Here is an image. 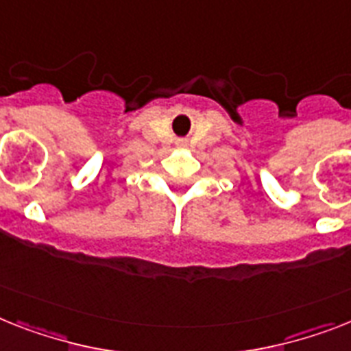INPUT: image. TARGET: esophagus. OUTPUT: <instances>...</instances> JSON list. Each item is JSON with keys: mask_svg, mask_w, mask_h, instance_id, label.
Instances as JSON below:
<instances>
[{"mask_svg": "<svg viewBox=\"0 0 351 351\" xmlns=\"http://www.w3.org/2000/svg\"><path fill=\"white\" fill-rule=\"evenodd\" d=\"M179 145H184V141H181V143H179Z\"/></svg>", "mask_w": 351, "mask_h": 351, "instance_id": "1", "label": "esophagus"}]
</instances>
